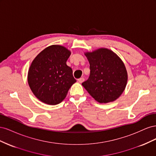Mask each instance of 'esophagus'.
Wrapping results in <instances>:
<instances>
[{
	"label": "esophagus",
	"mask_w": 156,
	"mask_h": 156,
	"mask_svg": "<svg viewBox=\"0 0 156 156\" xmlns=\"http://www.w3.org/2000/svg\"><path fill=\"white\" fill-rule=\"evenodd\" d=\"M84 81V77H81V78L78 79V81H79V83H83Z\"/></svg>",
	"instance_id": "1"
}]
</instances>
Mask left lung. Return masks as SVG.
Instances as JSON below:
<instances>
[{"instance_id": "8db88e82", "label": "left lung", "mask_w": 156, "mask_h": 156, "mask_svg": "<svg viewBox=\"0 0 156 156\" xmlns=\"http://www.w3.org/2000/svg\"><path fill=\"white\" fill-rule=\"evenodd\" d=\"M85 55L90 63V73L82 85L99 103L116 100L127 84V74L124 63L107 49H98Z\"/></svg>"}]
</instances>
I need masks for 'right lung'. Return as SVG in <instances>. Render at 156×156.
Masks as SVG:
<instances>
[{
    "label": "right lung",
    "mask_w": 156,
    "mask_h": 156,
    "mask_svg": "<svg viewBox=\"0 0 156 156\" xmlns=\"http://www.w3.org/2000/svg\"><path fill=\"white\" fill-rule=\"evenodd\" d=\"M70 53L64 47L51 45L32 61L28 83L33 94L41 101L48 105L58 104L76 82L72 69L66 64Z\"/></svg>",
    "instance_id": "obj_1"
}]
</instances>
